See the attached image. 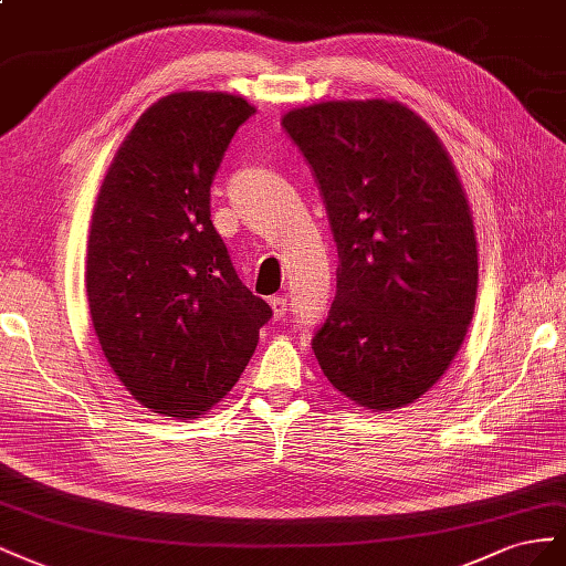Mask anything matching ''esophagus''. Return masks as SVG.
Listing matches in <instances>:
<instances>
[{"instance_id":"obj_1","label":"esophagus","mask_w":566,"mask_h":566,"mask_svg":"<svg viewBox=\"0 0 566 566\" xmlns=\"http://www.w3.org/2000/svg\"><path fill=\"white\" fill-rule=\"evenodd\" d=\"M270 308H272V313H274V317H277V319L286 317V313H289L286 296H272L270 298Z\"/></svg>"}]
</instances>
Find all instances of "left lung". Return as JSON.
<instances>
[{"label": "left lung", "mask_w": 566, "mask_h": 566, "mask_svg": "<svg viewBox=\"0 0 566 566\" xmlns=\"http://www.w3.org/2000/svg\"><path fill=\"white\" fill-rule=\"evenodd\" d=\"M282 125L315 172L338 251L315 358L355 406H408L443 377L474 317L476 234L453 160L398 102H319Z\"/></svg>", "instance_id": "1"}]
</instances>
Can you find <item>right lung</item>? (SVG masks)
<instances>
[{
  "mask_svg": "<svg viewBox=\"0 0 566 566\" xmlns=\"http://www.w3.org/2000/svg\"><path fill=\"white\" fill-rule=\"evenodd\" d=\"M255 108L228 92H172L113 156L87 241L92 325L139 406L193 419L239 381L272 317L241 284L211 220V185Z\"/></svg>",
  "mask_w": 566,
  "mask_h": 566,
  "instance_id": "right-lung-1",
  "label": "right lung"
}]
</instances>
